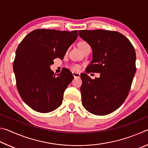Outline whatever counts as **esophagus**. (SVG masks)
I'll return each mask as SVG.
<instances>
[{
  "mask_svg": "<svg viewBox=\"0 0 148 148\" xmlns=\"http://www.w3.org/2000/svg\"><path fill=\"white\" fill-rule=\"evenodd\" d=\"M72 75L74 77H79L80 76V74L77 72H72Z\"/></svg>",
  "mask_w": 148,
  "mask_h": 148,
  "instance_id": "esophagus-1",
  "label": "esophagus"
}]
</instances>
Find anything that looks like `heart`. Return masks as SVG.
I'll list each match as a JSON object with an SVG mask.
<instances>
[{"instance_id":"1","label":"heart","mask_w":148,"mask_h":148,"mask_svg":"<svg viewBox=\"0 0 148 148\" xmlns=\"http://www.w3.org/2000/svg\"><path fill=\"white\" fill-rule=\"evenodd\" d=\"M87 46H89V45L86 42H81L79 44V48L81 49V50L83 49L84 48H85V47H87ZM80 68H81V66H80L79 65L77 64H72L71 65V66H70V69H71V70L72 71H79Z\"/></svg>"}]
</instances>
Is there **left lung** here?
I'll return each instance as SVG.
<instances>
[{"instance_id":"8db88e82","label":"left lung","mask_w":148,"mask_h":148,"mask_svg":"<svg viewBox=\"0 0 148 148\" xmlns=\"http://www.w3.org/2000/svg\"><path fill=\"white\" fill-rule=\"evenodd\" d=\"M79 36L92 49V60L86 72L100 73L91 79L80 75L82 104L97 116H105L121 106L136 73V53L129 40L120 32L97 29L81 30Z\"/></svg>"}]
</instances>
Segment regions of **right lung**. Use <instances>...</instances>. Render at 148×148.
I'll return each mask as SVG.
<instances>
[{"mask_svg": "<svg viewBox=\"0 0 148 148\" xmlns=\"http://www.w3.org/2000/svg\"><path fill=\"white\" fill-rule=\"evenodd\" d=\"M77 37V31L36 29L17 47L13 64L17 89L34 111L48 113L61 105L64 92L74 76L66 69L56 76L49 66L55 59H63Z\"/></svg>", "mask_w": 148, "mask_h": 148, "instance_id": "add662e5", "label": "right lung"}]
</instances>
